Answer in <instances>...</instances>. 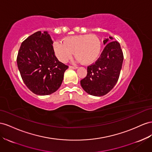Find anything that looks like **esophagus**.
I'll list each match as a JSON object with an SVG mask.
<instances>
[{
    "label": "esophagus",
    "mask_w": 152,
    "mask_h": 152,
    "mask_svg": "<svg viewBox=\"0 0 152 152\" xmlns=\"http://www.w3.org/2000/svg\"><path fill=\"white\" fill-rule=\"evenodd\" d=\"M69 68H72V69H77L78 68V67L77 66H69Z\"/></svg>",
    "instance_id": "obj_1"
}]
</instances>
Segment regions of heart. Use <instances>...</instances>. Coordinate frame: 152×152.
<instances>
[{"label":"heart","instance_id":"b5f03b06","mask_svg":"<svg viewBox=\"0 0 152 152\" xmlns=\"http://www.w3.org/2000/svg\"><path fill=\"white\" fill-rule=\"evenodd\" d=\"M102 48L100 39L95 35L80 34L66 37L63 43L53 45L54 54L61 62L66 63L75 52L78 61L84 64L93 63L99 56Z\"/></svg>","mask_w":152,"mask_h":152}]
</instances>
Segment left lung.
I'll return each instance as SVG.
<instances>
[{
  "instance_id": "obj_1",
  "label": "left lung",
  "mask_w": 152,
  "mask_h": 152,
  "mask_svg": "<svg viewBox=\"0 0 152 152\" xmlns=\"http://www.w3.org/2000/svg\"><path fill=\"white\" fill-rule=\"evenodd\" d=\"M113 40L111 36L104 40L105 47L100 58L88 67L87 76L80 80L82 88L89 95L104 96L114 87L118 80L124 54L120 44Z\"/></svg>"
}]
</instances>
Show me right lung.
<instances>
[{
  "label": "right lung",
  "mask_w": 152,
  "mask_h": 152,
  "mask_svg": "<svg viewBox=\"0 0 152 152\" xmlns=\"http://www.w3.org/2000/svg\"><path fill=\"white\" fill-rule=\"evenodd\" d=\"M53 41L47 31H38L22 43L17 65L27 87L38 95L56 92L63 83L68 66L57 59Z\"/></svg>",
  "instance_id": "add662e5"
}]
</instances>
